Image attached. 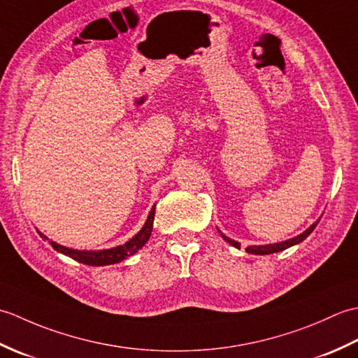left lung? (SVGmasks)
I'll return each mask as SVG.
<instances>
[{
    "instance_id": "obj_1",
    "label": "left lung",
    "mask_w": 358,
    "mask_h": 358,
    "mask_svg": "<svg viewBox=\"0 0 358 358\" xmlns=\"http://www.w3.org/2000/svg\"><path fill=\"white\" fill-rule=\"evenodd\" d=\"M318 222H320V218H318L315 223L310 224L305 232H301L300 235H296V237H294V238H289V240L280 241V243H273V245L248 246V248H246V252H249V254H254V255H269V254H275V252H280V250H285V249H287V248L299 245V243H301L303 240H306V238L309 237L310 232H313V231L315 229V226L318 224ZM218 232H220V231H218ZM220 234H222L223 240H226L227 243H229L231 246L240 249V243H238V241H235V240H232V238H229V237H226V235H224L223 232H220Z\"/></svg>"
}]
</instances>
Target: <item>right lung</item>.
Returning <instances> with one entry per match:
<instances>
[{"mask_svg":"<svg viewBox=\"0 0 358 358\" xmlns=\"http://www.w3.org/2000/svg\"><path fill=\"white\" fill-rule=\"evenodd\" d=\"M154 217H155V204L152 206L146 223L143 224L141 229L136 232L134 237L126 241L124 245L117 246V248H110V249H101V250H78V249H72V248H66L63 245H58V243L49 240L44 234L40 231H36L40 234V237L43 240H48L49 245L57 250L59 254H64L67 257L73 258L75 262H80L83 264L87 266H108V264H115L126 260L127 257L134 255L135 252L146 245L150 234H152V227H154Z\"/></svg>","mask_w":358,"mask_h":358,"instance_id":"obj_1","label":"right lung"}]
</instances>
